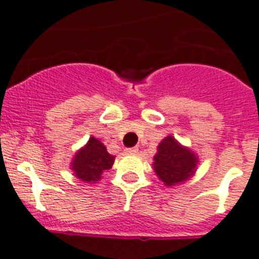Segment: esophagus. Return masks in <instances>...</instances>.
Returning a JSON list of instances; mask_svg holds the SVG:
<instances>
[{"instance_id":"1","label":"esophagus","mask_w":259,"mask_h":259,"mask_svg":"<svg viewBox=\"0 0 259 259\" xmlns=\"http://www.w3.org/2000/svg\"><path fill=\"white\" fill-rule=\"evenodd\" d=\"M125 152H127L128 154H137V153H139V148H137V146H134V148H128V149H125Z\"/></svg>"}]
</instances>
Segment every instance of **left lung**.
Here are the masks:
<instances>
[{
    "label": "left lung",
    "mask_w": 259,
    "mask_h": 259,
    "mask_svg": "<svg viewBox=\"0 0 259 259\" xmlns=\"http://www.w3.org/2000/svg\"><path fill=\"white\" fill-rule=\"evenodd\" d=\"M197 163V155L191 149L178 143L174 136H167L158 145L153 168L164 185L174 187L187 182L196 172Z\"/></svg>",
    "instance_id": "8db88e82"
}]
</instances>
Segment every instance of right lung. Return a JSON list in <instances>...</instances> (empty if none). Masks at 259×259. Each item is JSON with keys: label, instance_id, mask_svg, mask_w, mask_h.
<instances>
[{"label": "right lung", "instance_id": "1", "mask_svg": "<svg viewBox=\"0 0 259 259\" xmlns=\"http://www.w3.org/2000/svg\"><path fill=\"white\" fill-rule=\"evenodd\" d=\"M115 157L109 154L106 146L100 140L91 137L85 146L76 152L71 162V170L84 183H97L102 172L113 167Z\"/></svg>", "mask_w": 259, "mask_h": 259}]
</instances>
